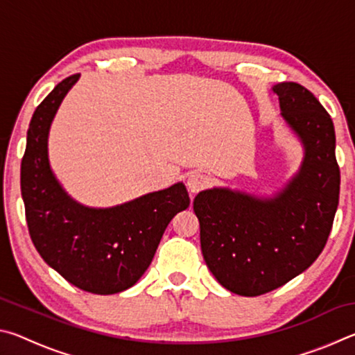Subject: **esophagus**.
I'll return each mask as SVG.
<instances>
[{
	"instance_id": "obj_1",
	"label": "esophagus",
	"mask_w": 355,
	"mask_h": 355,
	"mask_svg": "<svg viewBox=\"0 0 355 355\" xmlns=\"http://www.w3.org/2000/svg\"><path fill=\"white\" fill-rule=\"evenodd\" d=\"M207 184H208V178L200 172H192L188 177V182H186V186H188V189L192 192V194H197V192L202 191Z\"/></svg>"
}]
</instances>
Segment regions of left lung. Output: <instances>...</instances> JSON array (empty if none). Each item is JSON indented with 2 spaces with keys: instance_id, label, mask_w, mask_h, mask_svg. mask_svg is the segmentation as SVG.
<instances>
[{
  "instance_id": "8db88e82",
  "label": "left lung",
  "mask_w": 355,
  "mask_h": 355,
  "mask_svg": "<svg viewBox=\"0 0 355 355\" xmlns=\"http://www.w3.org/2000/svg\"><path fill=\"white\" fill-rule=\"evenodd\" d=\"M274 92L305 147L297 175L272 199L208 189L192 203L207 266L222 286L241 296L266 294L311 266L338 207L340 167L329 112L297 83L275 84Z\"/></svg>"
}]
</instances>
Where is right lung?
Masks as SVG:
<instances>
[{"label": "right lung", "instance_id": "obj_1", "mask_svg": "<svg viewBox=\"0 0 355 355\" xmlns=\"http://www.w3.org/2000/svg\"><path fill=\"white\" fill-rule=\"evenodd\" d=\"M78 76L65 78L35 107L21 159V197L29 236L45 263L80 290L114 294L147 271L166 227L189 207V196L177 183L125 205L94 209L65 194L50 171L46 139Z\"/></svg>", "mask_w": 355, "mask_h": 355}]
</instances>
